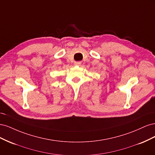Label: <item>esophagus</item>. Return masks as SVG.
<instances>
[{
    "label": "esophagus",
    "instance_id": "1",
    "mask_svg": "<svg viewBox=\"0 0 155 155\" xmlns=\"http://www.w3.org/2000/svg\"><path fill=\"white\" fill-rule=\"evenodd\" d=\"M81 64V62H75L74 63V65H76V66H80Z\"/></svg>",
    "mask_w": 155,
    "mask_h": 155
}]
</instances>
